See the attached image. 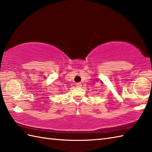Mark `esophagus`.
<instances>
[{
	"label": "esophagus",
	"instance_id": "esophagus-1",
	"mask_svg": "<svg viewBox=\"0 0 152 152\" xmlns=\"http://www.w3.org/2000/svg\"><path fill=\"white\" fill-rule=\"evenodd\" d=\"M76 87H77V88H81V87H82V83H80V82L77 83H76Z\"/></svg>",
	"mask_w": 152,
	"mask_h": 152
}]
</instances>
